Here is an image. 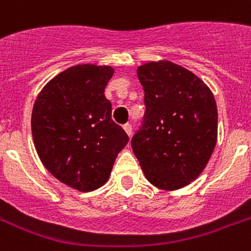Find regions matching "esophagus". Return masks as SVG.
Masks as SVG:
<instances>
[{
    "label": "esophagus",
    "instance_id": "obj_1",
    "mask_svg": "<svg viewBox=\"0 0 251 251\" xmlns=\"http://www.w3.org/2000/svg\"><path fill=\"white\" fill-rule=\"evenodd\" d=\"M124 130H125L126 134H127L129 137H131V133H133V127H131V125H130V124H125V125H124Z\"/></svg>",
    "mask_w": 251,
    "mask_h": 251
}]
</instances>
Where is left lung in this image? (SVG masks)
Returning <instances> with one entry per match:
<instances>
[{"label": "left lung", "mask_w": 251, "mask_h": 251, "mask_svg": "<svg viewBox=\"0 0 251 251\" xmlns=\"http://www.w3.org/2000/svg\"><path fill=\"white\" fill-rule=\"evenodd\" d=\"M146 112L131 149L150 182L176 190L195 179L218 138V108L211 90L187 69L169 61L139 66Z\"/></svg>", "instance_id": "obj_1"}]
</instances>
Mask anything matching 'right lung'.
<instances>
[{
  "mask_svg": "<svg viewBox=\"0 0 251 251\" xmlns=\"http://www.w3.org/2000/svg\"><path fill=\"white\" fill-rule=\"evenodd\" d=\"M113 73L110 66H73L54 76L33 104L37 155L57 179L79 191L104 185L129 142L104 95Z\"/></svg>",
  "mask_w": 251,
  "mask_h": 251,
  "instance_id": "right-lung-1",
  "label": "right lung"
}]
</instances>
